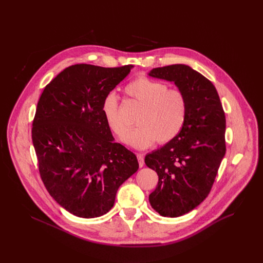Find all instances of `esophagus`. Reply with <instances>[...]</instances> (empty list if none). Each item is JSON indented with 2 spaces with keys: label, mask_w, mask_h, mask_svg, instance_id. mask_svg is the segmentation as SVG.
Masks as SVG:
<instances>
[{
  "label": "esophagus",
  "mask_w": 263,
  "mask_h": 263,
  "mask_svg": "<svg viewBox=\"0 0 263 263\" xmlns=\"http://www.w3.org/2000/svg\"><path fill=\"white\" fill-rule=\"evenodd\" d=\"M137 160H138V164L139 167H142L144 165V159H143V155L142 154H137Z\"/></svg>",
  "instance_id": "34e87169"
}]
</instances>
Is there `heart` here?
I'll return each instance as SVG.
<instances>
[{
  "label": "heart",
  "instance_id": "1",
  "mask_svg": "<svg viewBox=\"0 0 263 263\" xmlns=\"http://www.w3.org/2000/svg\"><path fill=\"white\" fill-rule=\"evenodd\" d=\"M126 92L142 106L136 121L138 127L128 136V128L120 117L117 95L108 93L102 104L108 127L121 140L126 139L131 146L143 149L152 146L156 140L166 143L177 136L186 117V98L181 90L167 89V85L160 81L138 77L126 86Z\"/></svg>",
  "mask_w": 263,
  "mask_h": 263
}]
</instances>
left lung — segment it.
Segmentation results:
<instances>
[{
    "label": "left lung",
    "instance_id": "obj_1",
    "mask_svg": "<svg viewBox=\"0 0 263 263\" xmlns=\"http://www.w3.org/2000/svg\"><path fill=\"white\" fill-rule=\"evenodd\" d=\"M148 76L174 82L186 98L180 132L144 158L158 175L149 204L162 216L178 217L199 206L211 191L226 154V118L214 85L191 66L156 67Z\"/></svg>",
    "mask_w": 263,
    "mask_h": 263
}]
</instances>
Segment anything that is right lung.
<instances>
[{"mask_svg":"<svg viewBox=\"0 0 263 263\" xmlns=\"http://www.w3.org/2000/svg\"><path fill=\"white\" fill-rule=\"evenodd\" d=\"M132 67L68 66L37 103L32 141L41 178L51 197L76 216L107 213L119 187L138 170L135 154L115 142L102 112L104 98Z\"/></svg>","mask_w":263,"mask_h":263,"instance_id":"add662e5","label":"right lung"}]
</instances>
